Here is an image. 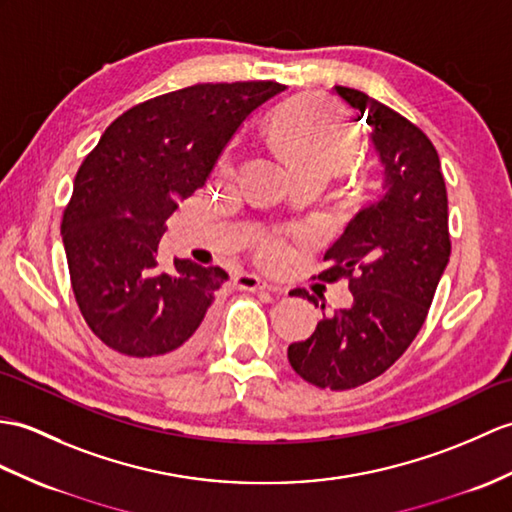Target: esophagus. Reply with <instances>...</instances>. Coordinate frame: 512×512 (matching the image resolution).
Here are the masks:
<instances>
[{
	"instance_id": "esophagus-1",
	"label": "esophagus",
	"mask_w": 512,
	"mask_h": 512,
	"mask_svg": "<svg viewBox=\"0 0 512 512\" xmlns=\"http://www.w3.org/2000/svg\"><path fill=\"white\" fill-rule=\"evenodd\" d=\"M235 285L240 290L246 292H259V290H270V292H281L279 288H272L264 279H259L257 275H237L235 277Z\"/></svg>"
}]
</instances>
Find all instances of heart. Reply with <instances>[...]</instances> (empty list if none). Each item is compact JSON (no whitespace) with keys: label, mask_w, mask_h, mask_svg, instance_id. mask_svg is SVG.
Masks as SVG:
<instances>
[{"label":"heart","mask_w":512,"mask_h":512,"mask_svg":"<svg viewBox=\"0 0 512 512\" xmlns=\"http://www.w3.org/2000/svg\"><path fill=\"white\" fill-rule=\"evenodd\" d=\"M264 137L275 157L294 176L318 174L331 178L342 174L358 146V133L334 104L316 98H294L268 115ZM220 174H229L224 163ZM261 259L277 264L285 257L279 240H266Z\"/></svg>","instance_id":"obj_1"}]
</instances>
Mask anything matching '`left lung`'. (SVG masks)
Segmentation results:
<instances>
[{
    "mask_svg": "<svg viewBox=\"0 0 512 512\" xmlns=\"http://www.w3.org/2000/svg\"><path fill=\"white\" fill-rule=\"evenodd\" d=\"M336 93L366 120L382 189L327 248L318 279L349 277L353 303L323 314L314 334L288 347L305 382L349 390L382 375L417 338L447 268V192L436 148L421 128L349 87ZM307 296L294 290L292 296ZM325 310V305H320Z\"/></svg>",
    "mask_w": 512,
    "mask_h": 512,
    "instance_id": "8db88e82",
    "label": "left lung"
}]
</instances>
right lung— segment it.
I'll return each instance as SVG.
<instances>
[{"label":"right lung","mask_w":512,"mask_h":512,"mask_svg":"<svg viewBox=\"0 0 512 512\" xmlns=\"http://www.w3.org/2000/svg\"><path fill=\"white\" fill-rule=\"evenodd\" d=\"M279 82L194 85L137 104L82 161L61 233L71 288L89 329L139 368H174L205 342L218 266H159L165 220L207 183L224 148Z\"/></svg>","instance_id":"add662e5"}]
</instances>
